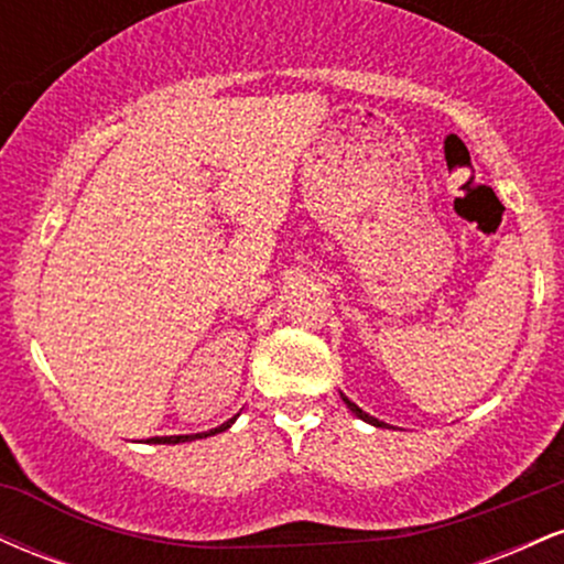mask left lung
Returning a JSON list of instances; mask_svg holds the SVG:
<instances>
[{"instance_id":"8db88e82","label":"left lung","mask_w":564,"mask_h":564,"mask_svg":"<svg viewBox=\"0 0 564 564\" xmlns=\"http://www.w3.org/2000/svg\"><path fill=\"white\" fill-rule=\"evenodd\" d=\"M339 394H341V392H339ZM341 400H345V405L349 408V411H352V413H355V416H358V419H364V422H366V424H371V426H390V424L379 422V419H373V416H371V413H366V411H364V408H360V405H355V403H352V400H349V398H347V394H341Z\"/></svg>"}]
</instances>
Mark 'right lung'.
<instances>
[{"label": "right lung", "instance_id": "right-lung-1", "mask_svg": "<svg viewBox=\"0 0 564 564\" xmlns=\"http://www.w3.org/2000/svg\"><path fill=\"white\" fill-rule=\"evenodd\" d=\"M238 419V413L232 419H228V422L225 424H219V426H215V430H209V432H196V435H172V437H151L148 440V443H156V445H177V443H193V440H200V437H209V435H219V432H225V430H230L232 426V422H236Z\"/></svg>", "mask_w": 564, "mask_h": 564}]
</instances>
